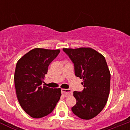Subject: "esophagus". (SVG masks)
<instances>
[{"label":"esophagus","instance_id":"esophagus-1","mask_svg":"<svg viewBox=\"0 0 130 130\" xmlns=\"http://www.w3.org/2000/svg\"><path fill=\"white\" fill-rule=\"evenodd\" d=\"M62 94L65 96V97H68V96H70V95L72 94V91L70 89L62 88Z\"/></svg>","mask_w":130,"mask_h":130}]
</instances>
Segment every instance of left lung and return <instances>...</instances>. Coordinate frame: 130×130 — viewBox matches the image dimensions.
I'll return each instance as SVG.
<instances>
[{"label":"left lung","mask_w":130,"mask_h":130,"mask_svg":"<svg viewBox=\"0 0 130 130\" xmlns=\"http://www.w3.org/2000/svg\"><path fill=\"white\" fill-rule=\"evenodd\" d=\"M63 51L74 64L75 75L83 81V90L73 92L77 102L72 111L80 119L90 120L103 110L109 94L111 73L105 57L90 47Z\"/></svg>","instance_id":"left-lung-1"}]
</instances>
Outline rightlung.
<instances>
[{"mask_svg": "<svg viewBox=\"0 0 130 130\" xmlns=\"http://www.w3.org/2000/svg\"><path fill=\"white\" fill-rule=\"evenodd\" d=\"M60 49L35 48L17 62L14 74L16 94L21 107L34 119L51 113L61 96V88L42 85L48 66Z\"/></svg>", "mask_w": 130, "mask_h": 130, "instance_id": "1", "label": "right lung"}]
</instances>
